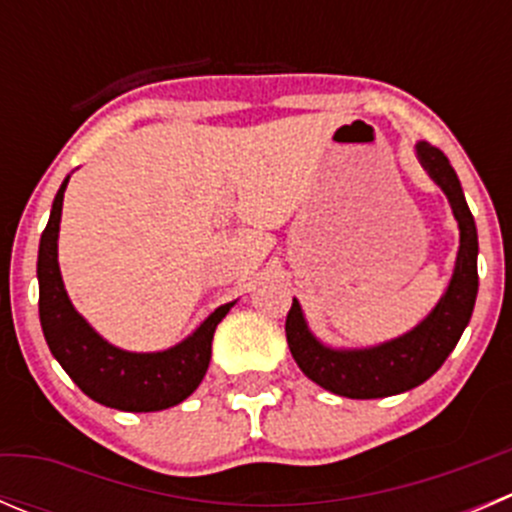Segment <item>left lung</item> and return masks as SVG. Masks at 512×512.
<instances>
[{"label":"left lung","instance_id":"8db88e82","mask_svg":"<svg viewBox=\"0 0 512 512\" xmlns=\"http://www.w3.org/2000/svg\"><path fill=\"white\" fill-rule=\"evenodd\" d=\"M423 170L441 185L461 227L456 270L441 302L414 332L361 352H337L319 344L307 329L297 299L287 314L285 332L289 352L304 376L332 394L347 399H384L423 384L441 369L446 356L456 349L463 329L471 322L478 294V232L463 198L461 183L448 158L431 143H418Z\"/></svg>","mask_w":512,"mask_h":512}]
</instances>
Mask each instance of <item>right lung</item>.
<instances>
[{"mask_svg":"<svg viewBox=\"0 0 512 512\" xmlns=\"http://www.w3.org/2000/svg\"><path fill=\"white\" fill-rule=\"evenodd\" d=\"M69 178L51 205V218L39 242V319L46 344L66 374L86 396L118 411H163L188 399L203 381L213 352L215 327L232 302L215 309L193 337L168 352L133 354L111 347L71 307L56 262L61 205Z\"/></svg>","mask_w":512,"mask_h":512,"instance_id":"1","label":"right lung"}]
</instances>
